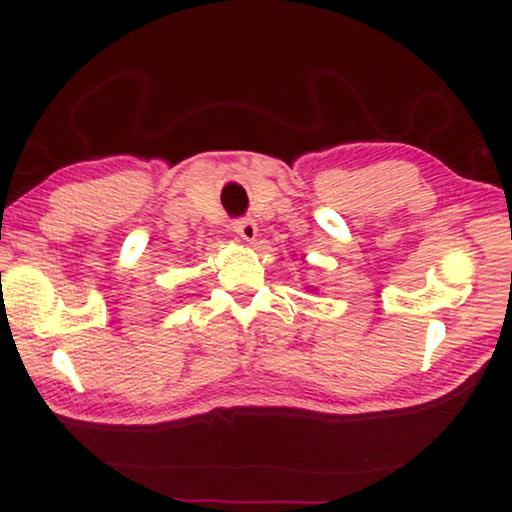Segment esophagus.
<instances>
[{
    "mask_svg": "<svg viewBox=\"0 0 512 512\" xmlns=\"http://www.w3.org/2000/svg\"><path fill=\"white\" fill-rule=\"evenodd\" d=\"M233 230L237 235L242 237L244 242H256V235H258V228H256V223L254 221H249V219H242V221H235L233 223Z\"/></svg>",
    "mask_w": 512,
    "mask_h": 512,
    "instance_id": "esophagus-1",
    "label": "esophagus"
}]
</instances>
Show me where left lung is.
<instances>
[{
    "label": "left lung",
    "mask_w": 512,
    "mask_h": 512,
    "mask_svg": "<svg viewBox=\"0 0 512 512\" xmlns=\"http://www.w3.org/2000/svg\"><path fill=\"white\" fill-rule=\"evenodd\" d=\"M310 291H312V289H310Z\"/></svg>",
    "instance_id": "8db88e82"
}]
</instances>
